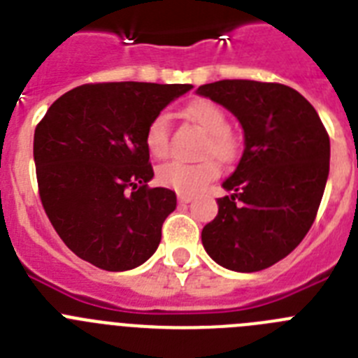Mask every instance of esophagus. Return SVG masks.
<instances>
[{"label": "esophagus", "instance_id": "34e87169", "mask_svg": "<svg viewBox=\"0 0 358 358\" xmlns=\"http://www.w3.org/2000/svg\"><path fill=\"white\" fill-rule=\"evenodd\" d=\"M177 199H179V202H181V204H188V202H192V195H177Z\"/></svg>", "mask_w": 358, "mask_h": 358}]
</instances>
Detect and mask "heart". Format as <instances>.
Here are the masks:
<instances>
[{
  "mask_svg": "<svg viewBox=\"0 0 358 358\" xmlns=\"http://www.w3.org/2000/svg\"><path fill=\"white\" fill-rule=\"evenodd\" d=\"M186 115L197 123L206 138L201 145V154H211L197 161H170L159 166L157 181L166 188L176 189L177 194L195 195L199 194L208 182L218 176V163L213 155L220 161H231L238 152V141L229 131L227 116L217 103L210 100H195L186 107ZM145 145L154 157H166L170 152V123L169 116L159 113L148 122L145 131Z\"/></svg>",
  "mask_w": 358,
  "mask_h": 358,
  "instance_id": "heart-1",
  "label": "heart"
}]
</instances>
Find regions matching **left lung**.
<instances>
[{
    "label": "left lung",
    "mask_w": 358,
    "mask_h": 358,
    "mask_svg": "<svg viewBox=\"0 0 358 358\" xmlns=\"http://www.w3.org/2000/svg\"><path fill=\"white\" fill-rule=\"evenodd\" d=\"M240 120L245 148L231 195L202 229V245L218 265L256 273L283 260L317 217L328 172L330 136L305 96L278 82L218 80L197 90Z\"/></svg>",
    "instance_id": "8db88e82"
}]
</instances>
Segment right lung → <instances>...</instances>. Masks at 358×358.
Masks as SVG:
<instances>
[{
    "label": "right lung",
    "mask_w": 358,
    "mask_h": 358,
    "mask_svg": "<svg viewBox=\"0 0 358 358\" xmlns=\"http://www.w3.org/2000/svg\"><path fill=\"white\" fill-rule=\"evenodd\" d=\"M189 84L96 82L50 106L34 134L43 208L78 258L120 273L147 262L177 206L169 188H150L145 131Z\"/></svg>",
    "instance_id": "right-lung-1"
}]
</instances>
